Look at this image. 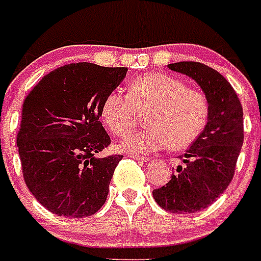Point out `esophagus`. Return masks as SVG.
<instances>
[{
  "label": "esophagus",
  "mask_w": 261,
  "mask_h": 261,
  "mask_svg": "<svg viewBox=\"0 0 261 261\" xmlns=\"http://www.w3.org/2000/svg\"><path fill=\"white\" fill-rule=\"evenodd\" d=\"M131 159H134L137 162H141V163H148L150 159L149 157H144V156H137V154H130Z\"/></svg>",
  "instance_id": "esophagus-1"
}]
</instances>
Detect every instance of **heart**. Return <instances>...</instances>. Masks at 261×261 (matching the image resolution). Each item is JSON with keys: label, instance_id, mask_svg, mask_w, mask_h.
Here are the masks:
<instances>
[{"label": "heart", "instance_id": "obj_1", "mask_svg": "<svg viewBox=\"0 0 261 261\" xmlns=\"http://www.w3.org/2000/svg\"><path fill=\"white\" fill-rule=\"evenodd\" d=\"M148 111L149 127L127 135L119 148L145 154L171 148L184 150L205 128L210 104L201 91L188 89L185 82L166 73H148L131 82L128 95L111 91L101 105V119L115 135L127 134L139 113Z\"/></svg>", "mask_w": 261, "mask_h": 261}]
</instances>
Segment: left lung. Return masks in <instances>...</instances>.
<instances>
[{"mask_svg": "<svg viewBox=\"0 0 261 261\" xmlns=\"http://www.w3.org/2000/svg\"><path fill=\"white\" fill-rule=\"evenodd\" d=\"M201 87L210 116L201 135L180 157L182 166L166 186L153 190L154 201L172 214H193L216 201L230 185L244 142L242 105L226 77L196 61L168 64Z\"/></svg>", "mask_w": 261, "mask_h": 261, "instance_id": "1", "label": "left lung"}]
</instances>
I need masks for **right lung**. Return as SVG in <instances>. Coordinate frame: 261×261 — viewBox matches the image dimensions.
<instances>
[{"instance_id":"obj_1","label":"right lung","mask_w":261,"mask_h":261,"mask_svg":"<svg viewBox=\"0 0 261 261\" xmlns=\"http://www.w3.org/2000/svg\"><path fill=\"white\" fill-rule=\"evenodd\" d=\"M127 68L76 63L53 69L23 104L17 134L25 185L39 204L65 218L94 215L105 204L120 154L97 157L111 144L101 105Z\"/></svg>"}]
</instances>
